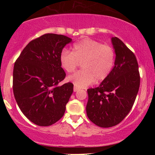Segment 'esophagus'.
I'll return each instance as SVG.
<instances>
[{
    "label": "esophagus",
    "instance_id": "34e87169",
    "mask_svg": "<svg viewBox=\"0 0 155 155\" xmlns=\"http://www.w3.org/2000/svg\"><path fill=\"white\" fill-rule=\"evenodd\" d=\"M78 90H79V89H78V87H75V86H74V87H73V91H74V92H77V91Z\"/></svg>",
    "mask_w": 155,
    "mask_h": 155
}]
</instances>
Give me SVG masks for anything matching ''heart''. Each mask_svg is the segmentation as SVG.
Segmentation results:
<instances>
[{
  "mask_svg": "<svg viewBox=\"0 0 155 155\" xmlns=\"http://www.w3.org/2000/svg\"><path fill=\"white\" fill-rule=\"evenodd\" d=\"M115 62L114 48L96 40L83 39L73 45V51L64 48L60 54L62 68L71 73L81 63L82 70L67 78L78 88H84L107 79L113 69Z\"/></svg>",
  "mask_w": 155,
  "mask_h": 155,
  "instance_id": "1",
  "label": "heart"
}]
</instances>
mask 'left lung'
Listing matches in <instances>:
<instances>
[{
	"mask_svg": "<svg viewBox=\"0 0 155 155\" xmlns=\"http://www.w3.org/2000/svg\"><path fill=\"white\" fill-rule=\"evenodd\" d=\"M114 66L100 85L87 90L86 111L89 119L101 128L121 122L128 115L138 92L140 73L135 54L117 37H112Z\"/></svg>",
	"mask_w": 155,
	"mask_h": 155,
	"instance_id": "8db88e82",
	"label": "left lung"
}]
</instances>
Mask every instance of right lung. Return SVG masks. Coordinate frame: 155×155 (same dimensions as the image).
<instances>
[{
	"instance_id": "obj_1",
	"label": "right lung",
	"mask_w": 155,
	"mask_h": 155,
	"mask_svg": "<svg viewBox=\"0 0 155 155\" xmlns=\"http://www.w3.org/2000/svg\"><path fill=\"white\" fill-rule=\"evenodd\" d=\"M71 41L64 35L45 34L29 42L15 63V98L23 114L37 126H51L64 115L73 84L58 85L65 77L60 54Z\"/></svg>"
}]
</instances>
